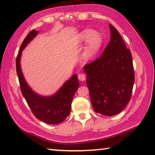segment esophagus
<instances>
[{
    "label": "esophagus",
    "mask_w": 155,
    "mask_h": 155,
    "mask_svg": "<svg viewBox=\"0 0 155 155\" xmlns=\"http://www.w3.org/2000/svg\"><path fill=\"white\" fill-rule=\"evenodd\" d=\"M78 78L81 81H84L86 80V76L84 74H79L78 75Z\"/></svg>",
    "instance_id": "34e87169"
}]
</instances>
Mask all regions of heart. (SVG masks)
<instances>
[{
    "mask_svg": "<svg viewBox=\"0 0 155 155\" xmlns=\"http://www.w3.org/2000/svg\"><path fill=\"white\" fill-rule=\"evenodd\" d=\"M80 38L83 42L87 41L84 51V57L87 60H91L96 55L101 47V36L98 32L91 29H85L81 32Z\"/></svg>",
    "mask_w": 155,
    "mask_h": 155,
    "instance_id": "heart-1",
    "label": "heart"
}]
</instances>
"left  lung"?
Instances as JSON below:
<instances>
[{"label":"left lung","mask_w":155,"mask_h":155,"mask_svg":"<svg viewBox=\"0 0 155 155\" xmlns=\"http://www.w3.org/2000/svg\"><path fill=\"white\" fill-rule=\"evenodd\" d=\"M110 41L102 56L84 65L86 83L94 111L111 117L130 99L134 81L132 55L119 32L109 25Z\"/></svg>","instance_id":"1"}]
</instances>
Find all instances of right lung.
I'll use <instances>...</instances> for the list:
<instances>
[{"mask_svg": "<svg viewBox=\"0 0 155 155\" xmlns=\"http://www.w3.org/2000/svg\"><path fill=\"white\" fill-rule=\"evenodd\" d=\"M38 33V31L32 30L23 41L16 60V72L22 94L33 114L45 123L57 124L64 121L70 114L71 102L75 92L79 87V83L77 74H74L70 79L65 82L57 93L50 97L38 94L28 86L22 74L20 61L23 49Z\"/></svg>", "mask_w": 155, "mask_h": 155, "instance_id": "right-lung-1", "label": "right lung"}]
</instances>
